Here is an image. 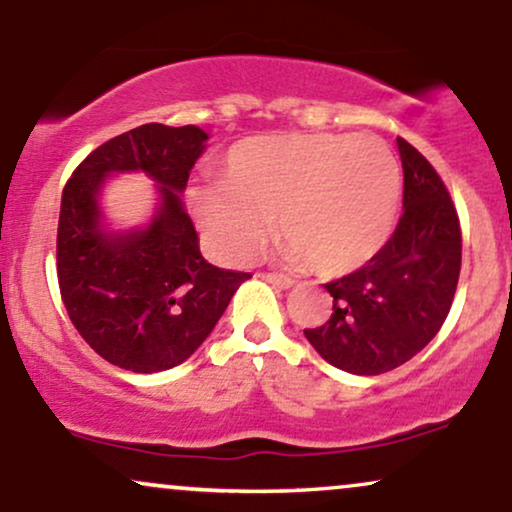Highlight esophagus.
<instances>
[{"mask_svg": "<svg viewBox=\"0 0 512 512\" xmlns=\"http://www.w3.org/2000/svg\"><path fill=\"white\" fill-rule=\"evenodd\" d=\"M262 279H267L269 284H274L276 289H291L293 286V279H289V276H284V274H272V272H264V274H260Z\"/></svg>", "mask_w": 512, "mask_h": 512, "instance_id": "1", "label": "esophagus"}]
</instances>
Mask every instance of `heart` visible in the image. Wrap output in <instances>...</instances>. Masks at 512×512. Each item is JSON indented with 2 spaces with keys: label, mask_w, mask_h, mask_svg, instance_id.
Wrapping results in <instances>:
<instances>
[{
  "label": "heart",
  "mask_w": 512,
  "mask_h": 512,
  "mask_svg": "<svg viewBox=\"0 0 512 512\" xmlns=\"http://www.w3.org/2000/svg\"><path fill=\"white\" fill-rule=\"evenodd\" d=\"M402 173L383 139L281 134L233 146L223 180L195 190L197 219L221 257L243 262L272 236L281 257L344 274L375 257L395 228Z\"/></svg>",
  "instance_id": "b5f03b06"
}]
</instances>
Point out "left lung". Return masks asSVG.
<instances>
[{
	"label": "left lung",
	"mask_w": 512,
	"mask_h": 512,
	"mask_svg": "<svg viewBox=\"0 0 512 512\" xmlns=\"http://www.w3.org/2000/svg\"><path fill=\"white\" fill-rule=\"evenodd\" d=\"M402 216L390 240L356 272L330 281V320L303 330L315 351L354 375L402 366L436 337L450 313L462 264V231L436 168L402 137Z\"/></svg>",
	"instance_id": "1"
}]
</instances>
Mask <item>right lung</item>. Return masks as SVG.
<instances>
[{
  "instance_id": "right-lung-1",
  "label": "right lung",
  "mask_w": 512,
  "mask_h": 512,
  "mask_svg": "<svg viewBox=\"0 0 512 512\" xmlns=\"http://www.w3.org/2000/svg\"><path fill=\"white\" fill-rule=\"evenodd\" d=\"M207 139L195 125L134 127L91 151L64 185L57 226L64 308L84 342L117 368L158 373L190 358L250 279L204 260L182 207L180 192ZM129 169L156 179L162 202L149 227L110 234L97 195L108 174Z\"/></svg>"
}]
</instances>
